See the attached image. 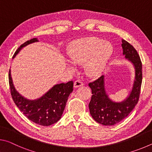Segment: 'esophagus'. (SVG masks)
Instances as JSON below:
<instances>
[{
    "label": "esophagus",
    "instance_id": "obj_1",
    "mask_svg": "<svg viewBox=\"0 0 152 152\" xmlns=\"http://www.w3.org/2000/svg\"><path fill=\"white\" fill-rule=\"evenodd\" d=\"M83 85H84V83L81 80H77L74 82V86L75 87V88H78V87L82 86Z\"/></svg>",
    "mask_w": 152,
    "mask_h": 152
}]
</instances>
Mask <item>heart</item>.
Returning <instances> with one entry per match:
<instances>
[{"mask_svg":"<svg viewBox=\"0 0 152 152\" xmlns=\"http://www.w3.org/2000/svg\"><path fill=\"white\" fill-rule=\"evenodd\" d=\"M113 52L111 43L94 37L76 41L68 50V54L73 62L86 63L85 70L92 76H97L102 72Z\"/></svg>","mask_w":152,"mask_h":152,"instance_id":"obj_1","label":"heart"}]
</instances>
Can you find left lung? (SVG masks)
I'll list each match as a JSON object with an SVG mask.
<instances>
[{
    "label": "left lung",
    "mask_w": 152,
    "mask_h": 152,
    "mask_svg": "<svg viewBox=\"0 0 152 152\" xmlns=\"http://www.w3.org/2000/svg\"><path fill=\"white\" fill-rule=\"evenodd\" d=\"M122 48L123 54L133 63L135 70L133 86L127 99L119 103L110 101L105 92L103 76L88 83L92 94L88 104L90 113L97 123L103 125H114L121 121L133 110L140 99L142 63L137 50L127 41L122 39Z\"/></svg>",
    "instance_id": "left-lung-1"
}]
</instances>
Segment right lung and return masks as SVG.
I'll return each mask as SVG.
<instances>
[{
  "label": "right lung",
  "instance_id": "1",
  "mask_svg": "<svg viewBox=\"0 0 152 152\" xmlns=\"http://www.w3.org/2000/svg\"><path fill=\"white\" fill-rule=\"evenodd\" d=\"M38 42L33 38L20 45L14 53V58L19 51L28 44ZM9 82L11 94L15 104L25 116L36 124L50 126L60 120L65 109L69 95L73 91V81L56 84L42 97L35 101H29L19 94L12 84L11 70L9 72Z\"/></svg>",
  "mask_w": 152,
  "mask_h": 152
}]
</instances>
